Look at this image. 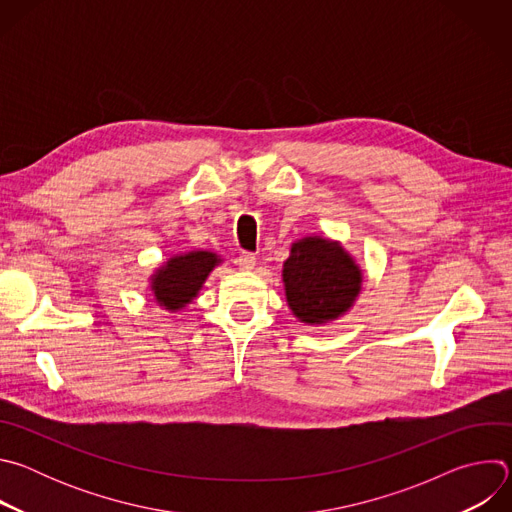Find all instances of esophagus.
Here are the masks:
<instances>
[{"mask_svg":"<svg viewBox=\"0 0 512 512\" xmlns=\"http://www.w3.org/2000/svg\"><path fill=\"white\" fill-rule=\"evenodd\" d=\"M237 263H239L241 269H253L255 263H257V257L253 253H249V251H241L239 257H237Z\"/></svg>","mask_w":512,"mask_h":512,"instance_id":"34e87169","label":"esophagus"}]
</instances>
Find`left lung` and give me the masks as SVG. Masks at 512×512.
<instances>
[{
  "mask_svg": "<svg viewBox=\"0 0 512 512\" xmlns=\"http://www.w3.org/2000/svg\"><path fill=\"white\" fill-rule=\"evenodd\" d=\"M289 310L304 324H328L346 314L360 294L362 271L338 241L306 237L283 263Z\"/></svg>",
  "mask_w": 512,
  "mask_h": 512,
  "instance_id": "8db88e82",
  "label": "left lung"
}]
</instances>
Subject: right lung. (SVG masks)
<instances>
[{"mask_svg":"<svg viewBox=\"0 0 512 512\" xmlns=\"http://www.w3.org/2000/svg\"><path fill=\"white\" fill-rule=\"evenodd\" d=\"M221 257L210 251H190L166 261L152 275V291L160 306L170 312L182 310L190 304Z\"/></svg>","mask_w":512,"mask_h":512,"instance_id":"add662e5","label":"right lung"}]
</instances>
